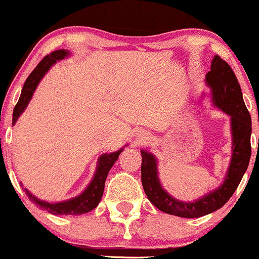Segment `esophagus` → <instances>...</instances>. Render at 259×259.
I'll use <instances>...</instances> for the list:
<instances>
[{
	"label": "esophagus",
	"mask_w": 259,
	"mask_h": 259,
	"mask_svg": "<svg viewBox=\"0 0 259 259\" xmlns=\"http://www.w3.org/2000/svg\"><path fill=\"white\" fill-rule=\"evenodd\" d=\"M139 140H141V141H142V140H147V136H144V135H142L141 138H140V136H139Z\"/></svg>",
	"instance_id": "34e87169"
}]
</instances>
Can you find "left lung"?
I'll use <instances>...</instances> for the list:
<instances>
[{
    "instance_id": "1",
    "label": "left lung",
    "mask_w": 259,
    "mask_h": 259,
    "mask_svg": "<svg viewBox=\"0 0 259 259\" xmlns=\"http://www.w3.org/2000/svg\"><path fill=\"white\" fill-rule=\"evenodd\" d=\"M206 81L212 89L214 105L231 117L233 157L223 185L195 202L175 200L160 186L153 154L141 151V181L148 200L162 212L183 218H198L224 206L239 186L251 158V115L233 69L219 56H214Z\"/></svg>"
}]
</instances>
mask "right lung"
I'll use <instances>...</instances> for the list:
<instances>
[{"label":"right lung","mask_w":259,"mask_h":259,"mask_svg":"<svg viewBox=\"0 0 259 259\" xmlns=\"http://www.w3.org/2000/svg\"><path fill=\"white\" fill-rule=\"evenodd\" d=\"M69 55V52L64 51V50H57V51H53L50 55L45 56L42 61L36 65L34 70L30 73V75L28 76V79L25 80L24 86L22 89V94H20L19 101L14 107L13 111V124L16 123L19 115L22 114V112L24 111L28 106L29 101L31 100L32 94H34L35 89L40 80L42 79V76L46 74L47 70L51 68L52 64H55L57 61H61L67 57ZM123 151V148L117 152L113 153H106L102 154L100 157L99 165H97L96 174H95L94 179L90 183V185L88 186V189L82 192L81 195H79L78 197L72 198L69 201L64 202H58V203H49V202L40 201L38 198L32 196L28 190H24L25 195L28 196L29 200L34 202L36 206H38L42 209L47 210L49 213L52 214H62V215H78L82 214V213H88L94 208L97 207V204L100 203L101 198H102L103 190H105V181L108 171L111 170L113 164L115 163V160L118 159L119 154Z\"/></svg>","instance_id":"obj_1"}]
</instances>
